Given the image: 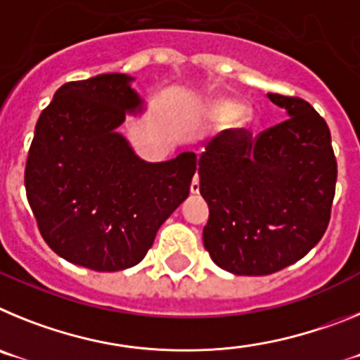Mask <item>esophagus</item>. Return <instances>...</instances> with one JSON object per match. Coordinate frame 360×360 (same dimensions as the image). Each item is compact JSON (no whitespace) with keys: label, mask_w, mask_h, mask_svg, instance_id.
<instances>
[{"label":"esophagus","mask_w":360,"mask_h":360,"mask_svg":"<svg viewBox=\"0 0 360 360\" xmlns=\"http://www.w3.org/2000/svg\"><path fill=\"white\" fill-rule=\"evenodd\" d=\"M200 193V180L198 176L193 178V182H191V195H198Z\"/></svg>","instance_id":"34e87169"}]
</instances>
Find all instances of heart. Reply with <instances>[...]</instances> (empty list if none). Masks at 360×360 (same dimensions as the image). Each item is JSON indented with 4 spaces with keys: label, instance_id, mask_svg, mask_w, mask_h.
I'll use <instances>...</instances> for the list:
<instances>
[{
    "label": "heart",
    "instance_id": "b5f03b06",
    "mask_svg": "<svg viewBox=\"0 0 360 360\" xmlns=\"http://www.w3.org/2000/svg\"><path fill=\"white\" fill-rule=\"evenodd\" d=\"M234 108H236V104L231 98H212L205 106V111L212 117H227L234 111Z\"/></svg>",
    "mask_w": 360,
    "mask_h": 360
}]
</instances>
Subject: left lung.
<instances>
[{
  "instance_id": "1",
  "label": "left lung",
  "mask_w": 360,
  "mask_h": 360,
  "mask_svg": "<svg viewBox=\"0 0 360 360\" xmlns=\"http://www.w3.org/2000/svg\"><path fill=\"white\" fill-rule=\"evenodd\" d=\"M288 119L252 135L221 133L198 160L209 205L203 245L219 269L266 276L307 256L328 227L337 162L323 117L297 97L266 94Z\"/></svg>"
}]
</instances>
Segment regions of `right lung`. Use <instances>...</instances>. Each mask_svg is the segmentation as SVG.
Masks as SVG:
<instances>
[{"label": "right lung", "instance_id": "obj_1", "mask_svg": "<svg viewBox=\"0 0 360 360\" xmlns=\"http://www.w3.org/2000/svg\"><path fill=\"white\" fill-rule=\"evenodd\" d=\"M126 73L66 82L36 124L25 187L57 256L97 272L144 259L158 229L189 196L195 153L142 160L119 133L146 103Z\"/></svg>", "mask_w": 360, "mask_h": 360}]
</instances>
